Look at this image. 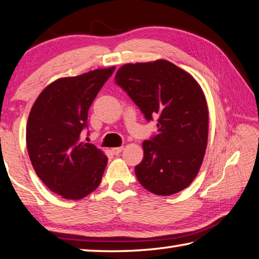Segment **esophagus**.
I'll list each match as a JSON object with an SVG mask.
<instances>
[{
	"instance_id": "1",
	"label": "esophagus",
	"mask_w": 259,
	"mask_h": 259,
	"mask_svg": "<svg viewBox=\"0 0 259 259\" xmlns=\"http://www.w3.org/2000/svg\"><path fill=\"white\" fill-rule=\"evenodd\" d=\"M123 146H118V148H113L111 149V152H113L115 155H118L121 151H123Z\"/></svg>"
}]
</instances>
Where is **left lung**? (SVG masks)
I'll use <instances>...</instances> for the list:
<instances>
[{
    "instance_id": "8db88e82",
    "label": "left lung",
    "mask_w": 259,
    "mask_h": 259,
    "mask_svg": "<svg viewBox=\"0 0 259 259\" xmlns=\"http://www.w3.org/2000/svg\"><path fill=\"white\" fill-rule=\"evenodd\" d=\"M116 83L142 111L158 118V134L142 143L136 178L149 192L169 196L188 187L198 174L208 136V110L202 88L171 62L125 64Z\"/></svg>"
}]
</instances>
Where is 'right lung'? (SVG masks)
<instances>
[{"label": "right lung", "mask_w": 259, "mask_h": 259, "mask_svg": "<svg viewBox=\"0 0 259 259\" xmlns=\"http://www.w3.org/2000/svg\"><path fill=\"white\" fill-rule=\"evenodd\" d=\"M115 66L62 77L38 96L27 123V149L37 176L65 199H81L99 186L108 158L81 141L88 110Z\"/></svg>", "instance_id": "add662e5"}]
</instances>
